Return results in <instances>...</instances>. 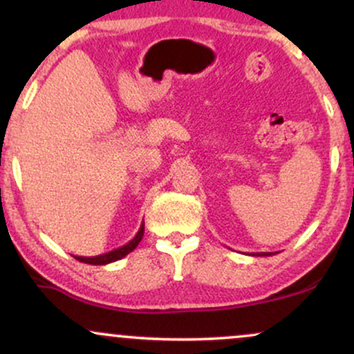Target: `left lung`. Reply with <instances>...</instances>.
Here are the masks:
<instances>
[{
  "mask_svg": "<svg viewBox=\"0 0 354 354\" xmlns=\"http://www.w3.org/2000/svg\"><path fill=\"white\" fill-rule=\"evenodd\" d=\"M273 253H250V256H271Z\"/></svg>",
  "mask_w": 354,
  "mask_h": 354,
  "instance_id": "obj_1",
  "label": "left lung"
}]
</instances>
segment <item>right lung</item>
I'll return each mask as SVG.
<instances>
[{"label":"right lung","mask_w":354,"mask_h":354,"mask_svg":"<svg viewBox=\"0 0 354 354\" xmlns=\"http://www.w3.org/2000/svg\"><path fill=\"white\" fill-rule=\"evenodd\" d=\"M145 234V221L141 223L140 230H138V233L135 234V238L131 239V241L126 243L124 246L121 248H116V250L113 251H108V253L104 254H98V256H75L76 259H80L81 263H88V265H108V263H113V261H118V259L124 258L126 254L131 253L135 248L140 245L141 238H143Z\"/></svg>","instance_id":"1"}]
</instances>
